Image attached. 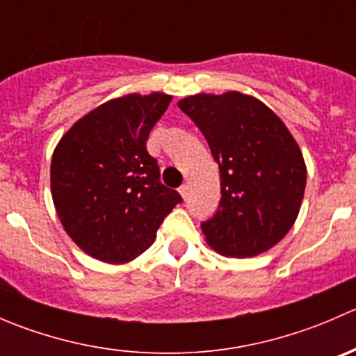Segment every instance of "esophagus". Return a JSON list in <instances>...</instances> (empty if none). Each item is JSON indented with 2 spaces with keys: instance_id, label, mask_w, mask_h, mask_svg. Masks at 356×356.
Masks as SVG:
<instances>
[{
  "instance_id": "esophagus-1",
  "label": "esophagus",
  "mask_w": 356,
  "mask_h": 356,
  "mask_svg": "<svg viewBox=\"0 0 356 356\" xmlns=\"http://www.w3.org/2000/svg\"><path fill=\"white\" fill-rule=\"evenodd\" d=\"M179 193H181V196H182V198H188V186H181V188H179Z\"/></svg>"
}]
</instances>
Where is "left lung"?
Returning <instances> with one entry per match:
<instances>
[{
  "instance_id": "8db88e82",
  "label": "left lung",
  "mask_w": 356,
  "mask_h": 356,
  "mask_svg": "<svg viewBox=\"0 0 356 356\" xmlns=\"http://www.w3.org/2000/svg\"><path fill=\"white\" fill-rule=\"evenodd\" d=\"M203 132L220 168V204L201 224L225 257H257L277 245L296 220L307 184L303 155L284 122L238 91L188 96L177 103Z\"/></svg>"
}]
</instances>
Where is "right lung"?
Masks as SVG:
<instances>
[{
	"label": "right lung",
	"mask_w": 356,
	"mask_h": 356,
	"mask_svg": "<svg viewBox=\"0 0 356 356\" xmlns=\"http://www.w3.org/2000/svg\"><path fill=\"white\" fill-rule=\"evenodd\" d=\"M172 96L110 99L79 118L51 158V196L67 234L89 257L127 264L148 250L182 198L146 149Z\"/></svg>",
	"instance_id": "obj_1"
}]
</instances>
